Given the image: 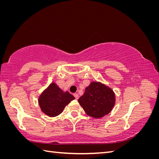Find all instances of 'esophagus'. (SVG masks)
Instances as JSON below:
<instances>
[{
    "mask_svg": "<svg viewBox=\"0 0 159 159\" xmlns=\"http://www.w3.org/2000/svg\"><path fill=\"white\" fill-rule=\"evenodd\" d=\"M74 96L75 98L76 99H78V98H79V95H78V93H74Z\"/></svg>",
    "mask_w": 159,
    "mask_h": 159,
    "instance_id": "34e87169",
    "label": "esophagus"
}]
</instances>
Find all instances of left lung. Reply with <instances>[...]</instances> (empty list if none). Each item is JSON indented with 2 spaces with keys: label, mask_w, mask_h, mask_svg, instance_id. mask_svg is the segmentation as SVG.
Returning a JSON list of instances; mask_svg holds the SVG:
<instances>
[{
  "label": "left lung",
  "mask_w": 159,
  "mask_h": 159,
  "mask_svg": "<svg viewBox=\"0 0 159 159\" xmlns=\"http://www.w3.org/2000/svg\"><path fill=\"white\" fill-rule=\"evenodd\" d=\"M115 102L113 90L99 82H91L78 99L85 112L93 118L103 117L109 113Z\"/></svg>",
  "instance_id": "1"
}]
</instances>
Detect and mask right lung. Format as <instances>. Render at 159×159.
I'll return each mask as SVG.
<instances>
[{
    "label": "right lung",
    "mask_w": 159,
    "mask_h": 159,
    "mask_svg": "<svg viewBox=\"0 0 159 159\" xmlns=\"http://www.w3.org/2000/svg\"><path fill=\"white\" fill-rule=\"evenodd\" d=\"M75 98L68 91L64 92L54 83L51 84L38 99L42 112L49 117H56L62 113L65 107Z\"/></svg>",
    "instance_id": "obj_1"
}]
</instances>
